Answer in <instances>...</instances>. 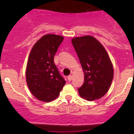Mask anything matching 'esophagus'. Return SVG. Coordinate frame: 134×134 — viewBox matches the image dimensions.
Returning <instances> with one entry per match:
<instances>
[{
  "label": "esophagus",
  "instance_id": "esophagus-1",
  "mask_svg": "<svg viewBox=\"0 0 134 134\" xmlns=\"http://www.w3.org/2000/svg\"><path fill=\"white\" fill-rule=\"evenodd\" d=\"M68 80H69V81H71V80H72V75L68 76Z\"/></svg>",
  "mask_w": 134,
  "mask_h": 134
}]
</instances>
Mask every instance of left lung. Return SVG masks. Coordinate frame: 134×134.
<instances>
[{
    "instance_id": "1",
    "label": "left lung",
    "mask_w": 134,
    "mask_h": 134,
    "mask_svg": "<svg viewBox=\"0 0 134 134\" xmlns=\"http://www.w3.org/2000/svg\"><path fill=\"white\" fill-rule=\"evenodd\" d=\"M72 43L85 73V82L79 88L81 97L94 100L103 97L113 79V68L105 48L90 35L74 37Z\"/></svg>"
}]
</instances>
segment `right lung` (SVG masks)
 Returning <instances> with one entry per match:
<instances>
[{
    "mask_svg": "<svg viewBox=\"0 0 134 134\" xmlns=\"http://www.w3.org/2000/svg\"><path fill=\"white\" fill-rule=\"evenodd\" d=\"M64 37L47 34L32 48L27 61L26 80L33 95L49 102L56 99L66 84L54 64V58Z\"/></svg>",
    "mask_w": 134,
    "mask_h": 134,
    "instance_id": "obj_1",
    "label": "right lung"
}]
</instances>
